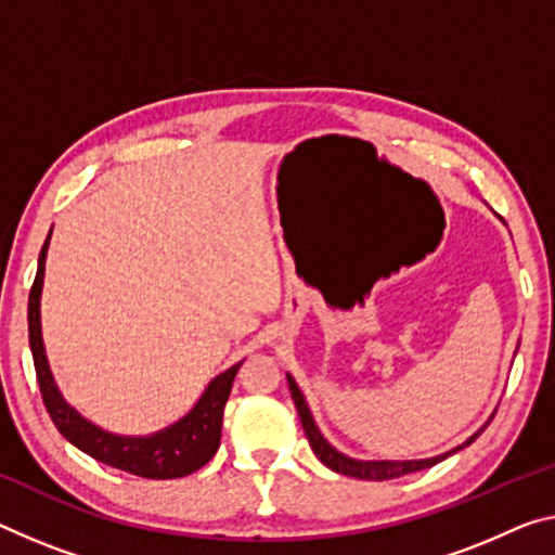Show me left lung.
Listing matches in <instances>:
<instances>
[{
    "label": "left lung",
    "instance_id": "1",
    "mask_svg": "<svg viewBox=\"0 0 555 555\" xmlns=\"http://www.w3.org/2000/svg\"><path fill=\"white\" fill-rule=\"evenodd\" d=\"M286 380H288V390H292V398L294 404L298 410V417H301V425H304V433L309 437V444L313 454L319 456V460L325 464V467L338 472V474H346V477H356V479H367V481H385V479H398L402 474H410V472H420V469H427V467H435L437 462L447 460V456L464 450V447H469L474 439H477L487 425L491 422V415L483 425L474 433L469 439H464L462 444H456L454 450L444 452V454H437V456H429V460H353V456L338 452L336 447H333L328 439L321 435L319 425H315V420L309 410V402H306L304 392L298 390V385L292 375L286 373Z\"/></svg>",
    "mask_w": 555,
    "mask_h": 555
}]
</instances>
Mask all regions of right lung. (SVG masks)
I'll return each instance as SVG.
<instances>
[{
    "mask_svg": "<svg viewBox=\"0 0 555 555\" xmlns=\"http://www.w3.org/2000/svg\"><path fill=\"white\" fill-rule=\"evenodd\" d=\"M49 240L41 246L39 269L34 279L29 294V346L37 367V380L41 388L43 404L54 420L61 435L78 450L86 452L93 460L108 464L113 469H122L143 479H178L197 472L199 467L217 454L219 439H222V415L224 404L230 400L234 375L242 363L227 367L224 373L209 380L199 400L192 404L188 415L180 417L172 425L157 429L153 435H116L108 433L91 420H86L81 412L66 402L54 380V373L49 367L47 348L41 336V288H43V267H47Z\"/></svg>",
    "mask_w": 555,
    "mask_h": 555,
    "instance_id": "obj_1",
    "label": "right lung"
}]
</instances>
